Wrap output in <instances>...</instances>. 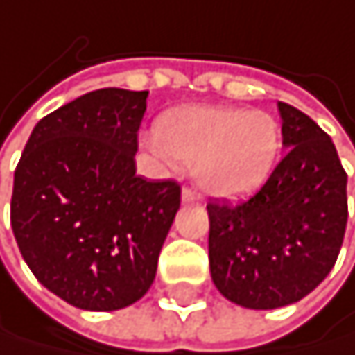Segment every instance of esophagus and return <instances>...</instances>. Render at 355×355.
Returning a JSON list of instances; mask_svg holds the SVG:
<instances>
[{"mask_svg":"<svg viewBox=\"0 0 355 355\" xmlns=\"http://www.w3.org/2000/svg\"><path fill=\"white\" fill-rule=\"evenodd\" d=\"M197 201H199V197H197V192H194V190H190V188L182 190V203L184 205H192V203H197Z\"/></svg>","mask_w":355,"mask_h":355,"instance_id":"esophagus-1","label":"esophagus"}]
</instances>
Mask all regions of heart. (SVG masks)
I'll list each match as a JSON object with an SVG mask.
<instances>
[{
  "label": "heart",
  "mask_w": 355,
  "mask_h": 355,
  "mask_svg": "<svg viewBox=\"0 0 355 355\" xmlns=\"http://www.w3.org/2000/svg\"><path fill=\"white\" fill-rule=\"evenodd\" d=\"M284 146L279 122L260 110L186 105L156 122L154 152L194 165L199 188L216 199L239 201L260 190L277 167Z\"/></svg>",
  "instance_id": "heart-1"
}]
</instances>
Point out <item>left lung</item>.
I'll return each instance as SVG.
<instances>
[{
    "instance_id": "obj_1",
    "label": "left lung",
    "mask_w": 355,
    "mask_h": 355,
    "mask_svg": "<svg viewBox=\"0 0 355 355\" xmlns=\"http://www.w3.org/2000/svg\"><path fill=\"white\" fill-rule=\"evenodd\" d=\"M284 148L254 197L209 203V271L245 309H277L315 290L334 267L347 224V173L332 139L300 110L277 103Z\"/></svg>"
}]
</instances>
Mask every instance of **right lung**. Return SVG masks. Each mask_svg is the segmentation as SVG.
Wrapping results in <instances>:
<instances>
[{"mask_svg": "<svg viewBox=\"0 0 355 355\" xmlns=\"http://www.w3.org/2000/svg\"><path fill=\"white\" fill-rule=\"evenodd\" d=\"M148 91L101 88L42 118L14 171L10 220L37 282L84 311L150 290L180 186L135 173Z\"/></svg>", "mask_w": 355, "mask_h": 355, "instance_id": "add662e5", "label": "right lung"}]
</instances>
